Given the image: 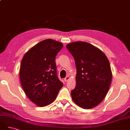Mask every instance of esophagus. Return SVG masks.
<instances>
[{
  "label": "esophagus",
  "instance_id": "obj_1",
  "mask_svg": "<svg viewBox=\"0 0 130 130\" xmlns=\"http://www.w3.org/2000/svg\"><path fill=\"white\" fill-rule=\"evenodd\" d=\"M69 80V76H66V77L64 78V81H65V82H67Z\"/></svg>",
  "mask_w": 130,
  "mask_h": 130
}]
</instances>
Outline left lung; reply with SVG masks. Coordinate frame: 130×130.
Listing matches in <instances>:
<instances>
[{
	"instance_id": "8db88e82",
	"label": "left lung",
	"mask_w": 130,
	"mask_h": 130,
	"mask_svg": "<svg viewBox=\"0 0 130 130\" xmlns=\"http://www.w3.org/2000/svg\"><path fill=\"white\" fill-rule=\"evenodd\" d=\"M66 47L76 67L72 99L82 108L95 107L107 95L111 83L112 74L108 58L101 50L86 42H72Z\"/></svg>"
}]
</instances>
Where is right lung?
Instances as JSON below:
<instances>
[{
    "instance_id": "right-lung-1",
    "label": "right lung",
    "mask_w": 130,
    "mask_h": 130,
    "mask_svg": "<svg viewBox=\"0 0 130 130\" xmlns=\"http://www.w3.org/2000/svg\"><path fill=\"white\" fill-rule=\"evenodd\" d=\"M63 46L61 42L46 39L32 47L22 58L19 70L22 86L29 99L40 107L52 104L63 86L55 63Z\"/></svg>"
}]
</instances>
